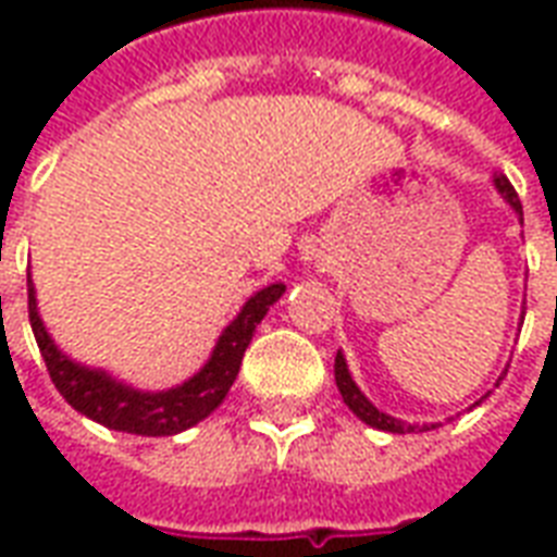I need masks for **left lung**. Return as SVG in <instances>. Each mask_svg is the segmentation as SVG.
Instances as JSON below:
<instances>
[{"label": "left lung", "instance_id": "left-lung-1", "mask_svg": "<svg viewBox=\"0 0 557 557\" xmlns=\"http://www.w3.org/2000/svg\"><path fill=\"white\" fill-rule=\"evenodd\" d=\"M492 184H495V190L502 194V199L507 202V206L513 208L516 214H519V223H522V202H519V196H516L513 184L507 182L504 175H492ZM525 319V315H522ZM334 379H337V387L339 394H343V403L349 406L358 418L367 423V426H373V430H382V432H397V435H406V432H426V430H438L442 423H423V426H418V423H406V420L399 418H391V414H385V411H379L370 403V399L363 397V391L358 385H355V379H351L349 373V363H346V355L343 351H337V361H334ZM486 397H480L474 406H480ZM471 406V409H474Z\"/></svg>", "mask_w": 557, "mask_h": 557}]
</instances>
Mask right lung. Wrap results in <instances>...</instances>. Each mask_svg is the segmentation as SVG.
<instances>
[{
	"mask_svg": "<svg viewBox=\"0 0 557 557\" xmlns=\"http://www.w3.org/2000/svg\"><path fill=\"white\" fill-rule=\"evenodd\" d=\"M283 292H286L283 283H268L265 289L253 292L244 301L238 315L220 331L218 343L208 355V361L202 363V370L182 385L166 387V391H139L127 382H119L107 370L74 361L71 355L59 349L38 313L32 277L29 322L44 363H47V373L71 409H77L79 414H86L107 430L158 438V435H178V432L190 430L226 399L235 375L242 370V358L253 339L256 325L265 319L268 307L280 301Z\"/></svg>",
	"mask_w": 557,
	"mask_h": 557,
	"instance_id": "1",
	"label": "right lung"
}]
</instances>
